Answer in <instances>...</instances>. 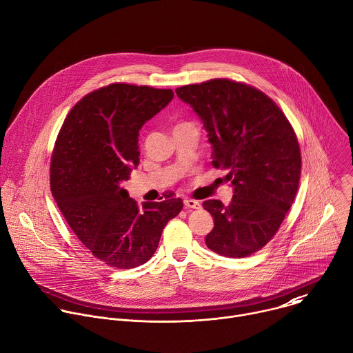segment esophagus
<instances>
[{"mask_svg": "<svg viewBox=\"0 0 353 353\" xmlns=\"http://www.w3.org/2000/svg\"><path fill=\"white\" fill-rule=\"evenodd\" d=\"M184 205H185V208H191V210H199L201 208L199 201H195V199H191V198L184 199Z\"/></svg>", "mask_w": 353, "mask_h": 353, "instance_id": "1", "label": "esophagus"}]
</instances>
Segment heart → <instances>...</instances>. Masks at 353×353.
<instances>
[{"instance_id": "1", "label": "heart", "mask_w": 353, "mask_h": 353, "mask_svg": "<svg viewBox=\"0 0 353 353\" xmlns=\"http://www.w3.org/2000/svg\"><path fill=\"white\" fill-rule=\"evenodd\" d=\"M185 124H187V123H180V124H177L176 127H180V125H185Z\"/></svg>"}]
</instances>
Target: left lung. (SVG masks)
Instances as JSON below:
<instances>
[{"mask_svg": "<svg viewBox=\"0 0 353 353\" xmlns=\"http://www.w3.org/2000/svg\"><path fill=\"white\" fill-rule=\"evenodd\" d=\"M177 96L203 121L212 166L228 170L233 198L203 203L214 218L205 243L215 253L241 259L278 232L297 192L301 158L282 110L261 90L230 79L185 85Z\"/></svg>", "mask_w": 353, "mask_h": 353, "instance_id": "8db88e82", "label": "left lung"}]
</instances>
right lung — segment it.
<instances>
[{"label":"right lung","instance_id":"add662e5","mask_svg":"<svg viewBox=\"0 0 353 353\" xmlns=\"http://www.w3.org/2000/svg\"><path fill=\"white\" fill-rule=\"evenodd\" d=\"M173 96L172 89L112 83L79 100L57 137L53 196L82 244L110 267L145 264L183 208L181 198L172 196L139 208L120 185L139 165V130Z\"/></svg>","mask_w":353,"mask_h":353}]
</instances>
